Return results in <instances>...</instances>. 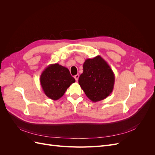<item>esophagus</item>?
<instances>
[{
	"mask_svg": "<svg viewBox=\"0 0 155 155\" xmlns=\"http://www.w3.org/2000/svg\"><path fill=\"white\" fill-rule=\"evenodd\" d=\"M79 77V74H76V76H74V78H75V79H76V81H78V80Z\"/></svg>",
	"mask_w": 155,
	"mask_h": 155,
	"instance_id": "obj_1",
	"label": "esophagus"
}]
</instances>
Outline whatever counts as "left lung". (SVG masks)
<instances>
[{
	"label": "left lung",
	"instance_id": "obj_1",
	"mask_svg": "<svg viewBox=\"0 0 155 155\" xmlns=\"http://www.w3.org/2000/svg\"><path fill=\"white\" fill-rule=\"evenodd\" d=\"M114 74L100 55L87 59L83 63V72L79 84L89 100L97 102L105 99L113 91Z\"/></svg>",
	"mask_w": 155,
	"mask_h": 155
}]
</instances>
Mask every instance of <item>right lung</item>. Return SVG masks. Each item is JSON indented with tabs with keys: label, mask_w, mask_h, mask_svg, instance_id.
<instances>
[{
	"label": "right lung",
	"mask_w": 155,
	"mask_h": 155,
	"mask_svg": "<svg viewBox=\"0 0 155 155\" xmlns=\"http://www.w3.org/2000/svg\"><path fill=\"white\" fill-rule=\"evenodd\" d=\"M75 81L69 70L58 63L49 64L40 76V83L44 93L52 100L61 97Z\"/></svg>",
	"instance_id": "1"
}]
</instances>
